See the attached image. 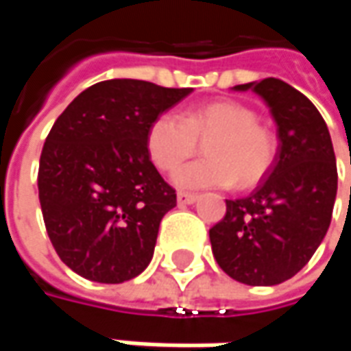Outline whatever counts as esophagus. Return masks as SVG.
I'll return each mask as SVG.
<instances>
[{"instance_id":"34e87169","label":"esophagus","mask_w":351,"mask_h":351,"mask_svg":"<svg viewBox=\"0 0 351 351\" xmlns=\"http://www.w3.org/2000/svg\"><path fill=\"white\" fill-rule=\"evenodd\" d=\"M195 193H187V191H180V193H178V203H180V205H191V203H195Z\"/></svg>"}]
</instances>
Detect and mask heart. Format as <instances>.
I'll list each match as a JSON object with an SVG mask.
<instances>
[{
	"label": "heart",
	"instance_id": "obj_1",
	"mask_svg": "<svg viewBox=\"0 0 351 351\" xmlns=\"http://www.w3.org/2000/svg\"><path fill=\"white\" fill-rule=\"evenodd\" d=\"M205 146L203 160L176 173L187 189L228 187L250 189L262 182L277 156L276 132L258 121V113L234 99L203 103L182 115L162 113L146 132L148 156L160 171H173Z\"/></svg>",
	"mask_w": 351,
	"mask_h": 351
}]
</instances>
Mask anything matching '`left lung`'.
<instances>
[{"instance_id":"1","label":"left lung","mask_w":351,"mask_h":351,"mask_svg":"<svg viewBox=\"0 0 351 351\" xmlns=\"http://www.w3.org/2000/svg\"><path fill=\"white\" fill-rule=\"evenodd\" d=\"M234 89H252L269 105L279 150L248 197L226 199L224 217L209 230L210 248L236 281L277 285L303 269L330 226L336 156L324 119L301 91L276 77Z\"/></svg>"}]
</instances>
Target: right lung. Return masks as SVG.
<instances>
[{"label":"right lung","instance_id":"right-lung-1","mask_svg":"<svg viewBox=\"0 0 351 351\" xmlns=\"http://www.w3.org/2000/svg\"><path fill=\"white\" fill-rule=\"evenodd\" d=\"M193 88L107 80L82 91L48 132L38 201L48 238L77 276L123 283L152 260L162 217L176 207L146 132Z\"/></svg>","mask_w":351,"mask_h":351}]
</instances>
